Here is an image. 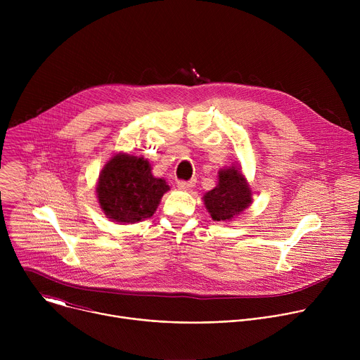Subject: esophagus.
<instances>
[{"label":"esophagus","mask_w":360,"mask_h":360,"mask_svg":"<svg viewBox=\"0 0 360 360\" xmlns=\"http://www.w3.org/2000/svg\"><path fill=\"white\" fill-rule=\"evenodd\" d=\"M195 179H191V181H178V188L179 189H184V191H189L191 188L195 186Z\"/></svg>","instance_id":"esophagus-1"}]
</instances>
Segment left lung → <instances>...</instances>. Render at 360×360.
<instances>
[{
    "label": "left lung",
    "mask_w": 360,
    "mask_h": 360,
    "mask_svg": "<svg viewBox=\"0 0 360 360\" xmlns=\"http://www.w3.org/2000/svg\"><path fill=\"white\" fill-rule=\"evenodd\" d=\"M203 203L214 221H232L252 203L250 188L238 167L219 171L218 185L203 195Z\"/></svg>",
    "instance_id": "left-lung-1"
}]
</instances>
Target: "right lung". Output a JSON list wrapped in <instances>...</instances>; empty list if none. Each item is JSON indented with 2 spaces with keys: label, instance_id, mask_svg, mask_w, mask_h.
Here are the masks:
<instances>
[{
  "label": "right lung",
  "instance_id": "obj_1",
  "mask_svg": "<svg viewBox=\"0 0 360 360\" xmlns=\"http://www.w3.org/2000/svg\"><path fill=\"white\" fill-rule=\"evenodd\" d=\"M168 189L164 179L152 175L146 160L117 153L99 174L96 196L107 218L135 224L153 215Z\"/></svg>",
  "mask_w": 360,
  "mask_h": 360
}]
</instances>
